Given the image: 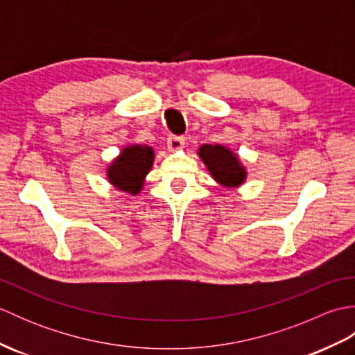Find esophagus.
I'll use <instances>...</instances> for the list:
<instances>
[{
  "instance_id": "obj_1",
  "label": "esophagus",
  "mask_w": 355,
  "mask_h": 355,
  "mask_svg": "<svg viewBox=\"0 0 355 355\" xmlns=\"http://www.w3.org/2000/svg\"><path fill=\"white\" fill-rule=\"evenodd\" d=\"M183 146H184V137H182V135H171L168 139V148L171 150H180L183 149Z\"/></svg>"
}]
</instances>
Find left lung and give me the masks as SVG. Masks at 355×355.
Returning a JSON list of instances; mask_svg holds the SVG:
<instances>
[{"mask_svg":"<svg viewBox=\"0 0 355 355\" xmlns=\"http://www.w3.org/2000/svg\"><path fill=\"white\" fill-rule=\"evenodd\" d=\"M198 155L206 164L210 175L223 187H239L245 182L247 171L239 157L223 145H202Z\"/></svg>","mask_w":355,"mask_h":355,"instance_id":"left-lung-1","label":"left lung"}]
</instances>
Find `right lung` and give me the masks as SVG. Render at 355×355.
Segmentation results:
<instances>
[{
    "mask_svg": "<svg viewBox=\"0 0 355 355\" xmlns=\"http://www.w3.org/2000/svg\"><path fill=\"white\" fill-rule=\"evenodd\" d=\"M154 149L148 145L125 146L108 164L107 178L116 189L137 195L143 189L148 172L154 164Z\"/></svg>",
    "mask_w": 355,
    "mask_h": 355,
    "instance_id": "right-lung-1",
    "label": "right lung"
}]
</instances>
